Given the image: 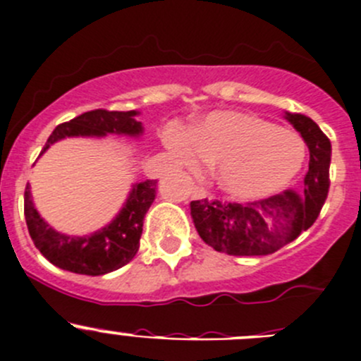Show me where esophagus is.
<instances>
[{
    "instance_id": "34e87169",
    "label": "esophagus",
    "mask_w": 361,
    "mask_h": 361,
    "mask_svg": "<svg viewBox=\"0 0 361 361\" xmlns=\"http://www.w3.org/2000/svg\"><path fill=\"white\" fill-rule=\"evenodd\" d=\"M194 195L197 199H206V197H209V192L206 190V188H202V187H197L194 190Z\"/></svg>"
}]
</instances>
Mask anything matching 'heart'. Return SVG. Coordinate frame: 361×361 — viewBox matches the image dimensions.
Listing matches in <instances>:
<instances>
[{"label":"heart","mask_w":361,"mask_h":361,"mask_svg":"<svg viewBox=\"0 0 361 361\" xmlns=\"http://www.w3.org/2000/svg\"><path fill=\"white\" fill-rule=\"evenodd\" d=\"M171 152L192 171L216 166V181L243 201L268 197L288 187L302 169L305 142L298 134L245 113H213L188 134L167 132Z\"/></svg>","instance_id":"obj_1"}]
</instances>
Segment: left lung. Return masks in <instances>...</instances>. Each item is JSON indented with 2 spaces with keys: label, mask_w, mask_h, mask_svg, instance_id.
<instances>
[{
  "label": "left lung",
  "mask_w": 361,
  "mask_h": 361,
  "mask_svg": "<svg viewBox=\"0 0 361 361\" xmlns=\"http://www.w3.org/2000/svg\"><path fill=\"white\" fill-rule=\"evenodd\" d=\"M302 134L310 160L303 192L284 190L261 201L190 202V215L204 243L229 255H268L309 229L319 216L330 188V139L305 114L286 113Z\"/></svg>",
  "instance_id": "8db88e82"
}]
</instances>
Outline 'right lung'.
Masks as SVG:
<instances>
[{
  "mask_svg": "<svg viewBox=\"0 0 361 361\" xmlns=\"http://www.w3.org/2000/svg\"><path fill=\"white\" fill-rule=\"evenodd\" d=\"M137 111H87L66 123L58 125L44 149L65 137H104L107 134L142 135V123L135 120ZM40 153V155H42ZM157 195V180L135 183L114 220L87 236H68L52 229L37 212L30 183L24 190V216L35 247L58 268L80 275H106L134 259L139 250L142 220Z\"/></svg>",
  "mask_w": 361,
  "mask_h": 361,
  "instance_id": "right-lung-1",
  "label": "right lung"
}]
</instances>
